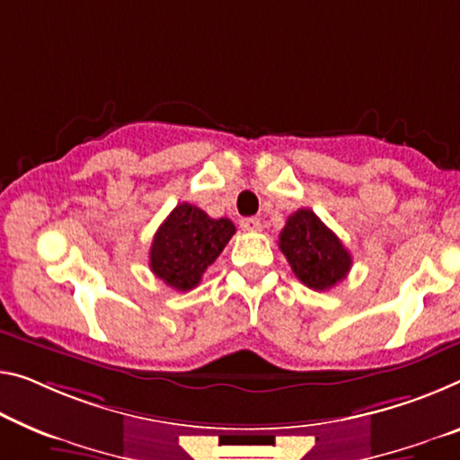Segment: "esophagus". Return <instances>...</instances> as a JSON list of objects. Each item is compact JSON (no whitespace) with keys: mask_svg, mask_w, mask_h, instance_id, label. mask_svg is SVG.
Returning <instances> with one entry per match:
<instances>
[{"mask_svg":"<svg viewBox=\"0 0 460 460\" xmlns=\"http://www.w3.org/2000/svg\"><path fill=\"white\" fill-rule=\"evenodd\" d=\"M240 226H243V230H246V232H259L261 220H257V217H244V220L240 222Z\"/></svg>","mask_w":460,"mask_h":460,"instance_id":"obj_1","label":"esophagus"}]
</instances>
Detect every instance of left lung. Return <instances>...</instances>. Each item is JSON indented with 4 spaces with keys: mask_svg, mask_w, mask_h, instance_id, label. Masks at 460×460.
<instances>
[{
    "mask_svg": "<svg viewBox=\"0 0 460 460\" xmlns=\"http://www.w3.org/2000/svg\"><path fill=\"white\" fill-rule=\"evenodd\" d=\"M279 249L296 278L310 289H331L351 270V254L313 209H298L279 232Z\"/></svg>",
    "mask_w": 460,
    "mask_h": 460,
    "instance_id": "8db88e82",
    "label": "left lung"
}]
</instances>
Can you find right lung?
<instances>
[{
	"instance_id": "right-lung-1",
	"label": "right lung",
	"mask_w": 460,
	"mask_h": 460,
	"mask_svg": "<svg viewBox=\"0 0 460 460\" xmlns=\"http://www.w3.org/2000/svg\"><path fill=\"white\" fill-rule=\"evenodd\" d=\"M234 232L228 217L214 220L190 203H179L154 234L150 270L166 286L189 292L220 257Z\"/></svg>"
}]
</instances>
